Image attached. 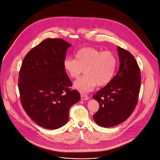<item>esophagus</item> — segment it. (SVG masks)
I'll return each instance as SVG.
<instances>
[{"instance_id":"34e87169","label":"esophagus","mask_w":160,"mask_h":160,"mask_svg":"<svg viewBox=\"0 0 160 160\" xmlns=\"http://www.w3.org/2000/svg\"><path fill=\"white\" fill-rule=\"evenodd\" d=\"M81 99L82 100H87V99H89V97L88 95H81Z\"/></svg>"}]
</instances>
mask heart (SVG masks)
Segmentation results:
<instances>
[{
	"label": "heart",
	"mask_w": 160,
	"mask_h": 160,
	"mask_svg": "<svg viewBox=\"0 0 160 160\" xmlns=\"http://www.w3.org/2000/svg\"><path fill=\"white\" fill-rule=\"evenodd\" d=\"M117 58L111 51L101 52L93 47L79 50L76 59L65 58L63 68L69 76L77 78L85 69L86 74L74 84L77 91L85 93L92 91L97 84L103 86L111 82L117 67Z\"/></svg>",
	"instance_id": "b5f03b06"
}]
</instances>
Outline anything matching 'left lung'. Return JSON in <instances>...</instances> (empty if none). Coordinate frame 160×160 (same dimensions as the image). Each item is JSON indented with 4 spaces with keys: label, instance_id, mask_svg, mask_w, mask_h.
I'll return each instance as SVG.
<instances>
[{
    "label": "left lung",
    "instance_id": "1",
    "mask_svg": "<svg viewBox=\"0 0 160 160\" xmlns=\"http://www.w3.org/2000/svg\"><path fill=\"white\" fill-rule=\"evenodd\" d=\"M120 65L110 83L93 95L99 103L93 119L98 125L110 128L125 121L137 104L141 84L140 70L128 51L117 47Z\"/></svg>",
    "mask_w": 160,
    "mask_h": 160
}]
</instances>
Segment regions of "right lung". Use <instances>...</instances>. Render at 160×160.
<instances>
[{"label":"right lung","mask_w":160,"mask_h":160,"mask_svg":"<svg viewBox=\"0 0 160 160\" xmlns=\"http://www.w3.org/2000/svg\"><path fill=\"white\" fill-rule=\"evenodd\" d=\"M71 45L48 38L33 48L23 59L18 77L23 108L31 119L47 129L59 128L69 119V110L80 99L65 72L63 62Z\"/></svg>","instance_id":"1"}]
</instances>
